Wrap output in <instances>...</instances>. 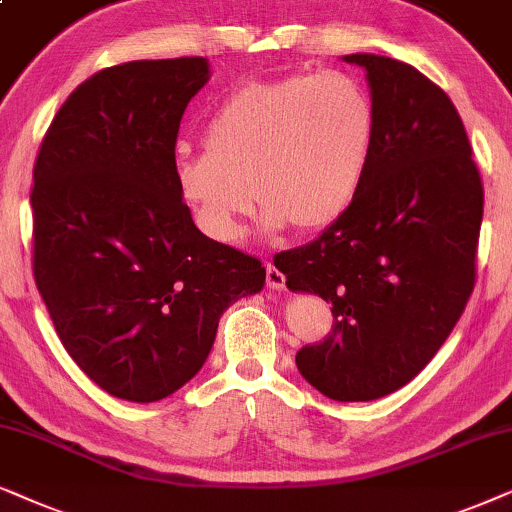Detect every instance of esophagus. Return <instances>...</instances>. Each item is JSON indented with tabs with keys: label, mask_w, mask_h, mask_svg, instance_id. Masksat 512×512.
Returning <instances> with one entry per match:
<instances>
[{
	"label": "esophagus",
	"mask_w": 512,
	"mask_h": 512,
	"mask_svg": "<svg viewBox=\"0 0 512 512\" xmlns=\"http://www.w3.org/2000/svg\"><path fill=\"white\" fill-rule=\"evenodd\" d=\"M267 285L271 290H283L285 288V276L276 267H267Z\"/></svg>",
	"instance_id": "1"
}]
</instances>
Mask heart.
<instances>
[{
	"mask_svg": "<svg viewBox=\"0 0 512 512\" xmlns=\"http://www.w3.org/2000/svg\"><path fill=\"white\" fill-rule=\"evenodd\" d=\"M377 109L346 72L297 74L236 88L203 126L206 152H177V192L206 236L234 243L252 196L262 229H325L363 187Z\"/></svg>",
	"mask_w": 512,
	"mask_h": 512,
	"instance_id": "heart-1",
	"label": "heart"
}]
</instances>
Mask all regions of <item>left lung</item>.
Wrapping results in <instances>:
<instances>
[{
    "label": "left lung",
    "mask_w": 512,
    "mask_h": 512,
    "mask_svg": "<svg viewBox=\"0 0 512 512\" xmlns=\"http://www.w3.org/2000/svg\"><path fill=\"white\" fill-rule=\"evenodd\" d=\"M342 60L365 70L377 138L351 208L316 241L274 257L292 292L332 304L325 342L297 370L339 403L384 398L445 344L475 283L480 173L459 112L412 65L374 53Z\"/></svg>",
    "instance_id": "8db88e82"
}]
</instances>
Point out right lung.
Instances as JSON below:
<instances>
[{
  "instance_id": "1",
  "label": "right lung",
  "mask_w": 512,
  "mask_h": 512,
  "mask_svg": "<svg viewBox=\"0 0 512 512\" xmlns=\"http://www.w3.org/2000/svg\"><path fill=\"white\" fill-rule=\"evenodd\" d=\"M208 58L133 60L86 79L34 163V281L60 342L102 391L156 403L206 363L217 323L267 271L201 234L175 140Z\"/></svg>"
}]
</instances>
